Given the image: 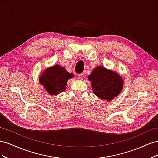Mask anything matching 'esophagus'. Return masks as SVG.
<instances>
[{"label":"esophagus","instance_id":"34e87169","mask_svg":"<svg viewBox=\"0 0 158 158\" xmlns=\"http://www.w3.org/2000/svg\"><path fill=\"white\" fill-rule=\"evenodd\" d=\"M78 77L80 80H83L84 79V74H78Z\"/></svg>","mask_w":158,"mask_h":158}]
</instances>
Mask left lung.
<instances>
[{
    "label": "left lung",
    "mask_w": 158,
    "mask_h": 158,
    "mask_svg": "<svg viewBox=\"0 0 158 158\" xmlns=\"http://www.w3.org/2000/svg\"><path fill=\"white\" fill-rule=\"evenodd\" d=\"M88 79L91 82L94 94L108 102L118 96L123 87V80L120 74L102 66L95 67Z\"/></svg>",
    "instance_id": "left-lung-1"
}]
</instances>
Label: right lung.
I'll list each match as a JSON object with an SVG mask.
<instances>
[{
  "mask_svg": "<svg viewBox=\"0 0 158 158\" xmlns=\"http://www.w3.org/2000/svg\"><path fill=\"white\" fill-rule=\"evenodd\" d=\"M73 77V74L69 73L63 66L56 64L43 72L39 81L47 93L55 95L65 91L68 80Z\"/></svg>",
  "mask_w": 158,
  "mask_h": 158,
  "instance_id": "right-lung-1",
  "label": "right lung"
}]
</instances>
